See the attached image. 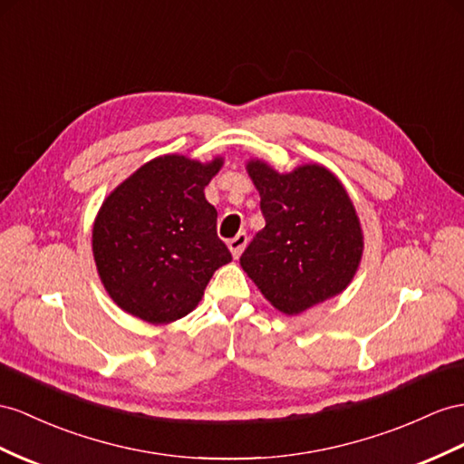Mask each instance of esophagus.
Segmentation results:
<instances>
[{
    "label": "esophagus",
    "mask_w": 464,
    "mask_h": 464,
    "mask_svg": "<svg viewBox=\"0 0 464 464\" xmlns=\"http://www.w3.org/2000/svg\"><path fill=\"white\" fill-rule=\"evenodd\" d=\"M246 241H248V235L245 233V231H241V233H237L233 239H229V251L233 253V256L237 258V256H241V253H243V248L246 246Z\"/></svg>",
    "instance_id": "34e87169"
}]
</instances>
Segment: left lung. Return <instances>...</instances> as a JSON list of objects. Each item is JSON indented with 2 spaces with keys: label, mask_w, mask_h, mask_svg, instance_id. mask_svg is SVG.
Returning <instances> with one entry per match:
<instances>
[{
  "label": "left lung",
  "mask_w": 464,
  "mask_h": 464,
  "mask_svg": "<svg viewBox=\"0 0 464 464\" xmlns=\"http://www.w3.org/2000/svg\"><path fill=\"white\" fill-rule=\"evenodd\" d=\"M265 229L241 255V266L284 314H300L347 288L362 255L359 218L337 178L307 164L278 174L248 162Z\"/></svg>",
  "instance_id": "1"
}]
</instances>
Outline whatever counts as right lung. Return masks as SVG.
Instances as JSON below:
<instances>
[{"label": "right lung", "mask_w": 464, "mask_h": 464, "mask_svg": "<svg viewBox=\"0 0 464 464\" xmlns=\"http://www.w3.org/2000/svg\"><path fill=\"white\" fill-rule=\"evenodd\" d=\"M160 157L103 201L93 225V258L113 302L150 324L188 315L209 278L233 260L218 237V209L204 189L219 169Z\"/></svg>", "instance_id": "obj_1"}]
</instances>
